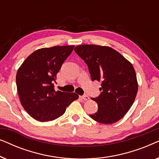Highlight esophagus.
<instances>
[{
  "instance_id": "obj_1",
  "label": "esophagus",
  "mask_w": 159,
  "mask_h": 159,
  "mask_svg": "<svg viewBox=\"0 0 159 159\" xmlns=\"http://www.w3.org/2000/svg\"><path fill=\"white\" fill-rule=\"evenodd\" d=\"M80 98L83 100V101H88V100H89V97L88 95H83V96H80Z\"/></svg>"
}]
</instances>
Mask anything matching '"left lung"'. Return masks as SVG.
<instances>
[{
	"label": "left lung",
	"instance_id": "left-lung-1",
	"mask_svg": "<svg viewBox=\"0 0 159 159\" xmlns=\"http://www.w3.org/2000/svg\"><path fill=\"white\" fill-rule=\"evenodd\" d=\"M77 55L88 65L91 79L101 83L98 97L92 100L98 106L90 115L104 125L116 123L125 116L135 100L138 83L132 64L116 50L98 45H80Z\"/></svg>",
	"mask_w": 159,
	"mask_h": 159
}]
</instances>
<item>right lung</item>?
<instances>
[{
  "mask_svg": "<svg viewBox=\"0 0 159 159\" xmlns=\"http://www.w3.org/2000/svg\"><path fill=\"white\" fill-rule=\"evenodd\" d=\"M75 45L43 48L28 56L19 66L16 82L20 103L37 121H48L62 116L79 95L54 90L56 75Z\"/></svg>",
  "mask_w": 159,
  "mask_h": 159,
  "instance_id": "add662e5",
  "label": "right lung"
}]
</instances>
